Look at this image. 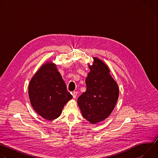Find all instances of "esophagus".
Masks as SVG:
<instances>
[{"mask_svg":"<svg viewBox=\"0 0 158 158\" xmlns=\"http://www.w3.org/2000/svg\"><path fill=\"white\" fill-rule=\"evenodd\" d=\"M77 92H76V91H74V92H73V98H76V97H77Z\"/></svg>","mask_w":158,"mask_h":158,"instance_id":"esophagus-1","label":"esophagus"}]
</instances>
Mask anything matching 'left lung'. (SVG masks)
Instances as JSON below:
<instances>
[{
    "label": "left lung",
    "instance_id": "8db88e82",
    "mask_svg": "<svg viewBox=\"0 0 158 158\" xmlns=\"http://www.w3.org/2000/svg\"><path fill=\"white\" fill-rule=\"evenodd\" d=\"M89 64L90 72L85 79L86 91L77 99L82 116L95 124L107 118L119 97V87L110 74L108 66L98 57Z\"/></svg>",
    "mask_w": 158,
    "mask_h": 158
}]
</instances>
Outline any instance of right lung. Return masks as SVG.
Instances as JSON below:
<instances>
[{"instance_id":"obj_1","label":"right lung","mask_w":158,"mask_h":158,"mask_svg":"<svg viewBox=\"0 0 158 158\" xmlns=\"http://www.w3.org/2000/svg\"><path fill=\"white\" fill-rule=\"evenodd\" d=\"M28 93L33 109L48 121L59 117L65 104L73 98L52 62L42 64L33 76L29 84Z\"/></svg>"}]
</instances>
